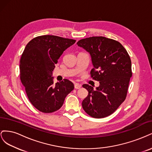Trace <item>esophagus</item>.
Here are the masks:
<instances>
[{
  "instance_id": "34e87169",
  "label": "esophagus",
  "mask_w": 152,
  "mask_h": 152,
  "mask_svg": "<svg viewBox=\"0 0 152 152\" xmlns=\"http://www.w3.org/2000/svg\"><path fill=\"white\" fill-rule=\"evenodd\" d=\"M74 87H75V89H80V87H81V85L76 83V84H75V85H74Z\"/></svg>"
}]
</instances>
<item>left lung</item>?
<instances>
[{
  "label": "left lung",
  "mask_w": 152,
  "mask_h": 152,
  "mask_svg": "<svg viewBox=\"0 0 152 152\" xmlns=\"http://www.w3.org/2000/svg\"><path fill=\"white\" fill-rule=\"evenodd\" d=\"M77 44L90 54L93 65L91 77L99 82L96 90L88 84L82 86L89 93L82 108L92 117H107L126 98L132 77L130 57L120 42L104 37L81 39Z\"/></svg>",
  "instance_id": "1"
}]
</instances>
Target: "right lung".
Returning a JSON list of instances; mask_svg holds the SVG:
<instances>
[{"label": "right lung", "instance_id": "obj_1", "mask_svg": "<svg viewBox=\"0 0 152 152\" xmlns=\"http://www.w3.org/2000/svg\"><path fill=\"white\" fill-rule=\"evenodd\" d=\"M75 40L45 35L27 44L21 55L20 79L31 103L39 111L51 113L60 108L74 88L70 80L54 84L53 71L64 50Z\"/></svg>", "mask_w": 152, "mask_h": 152}]
</instances>
